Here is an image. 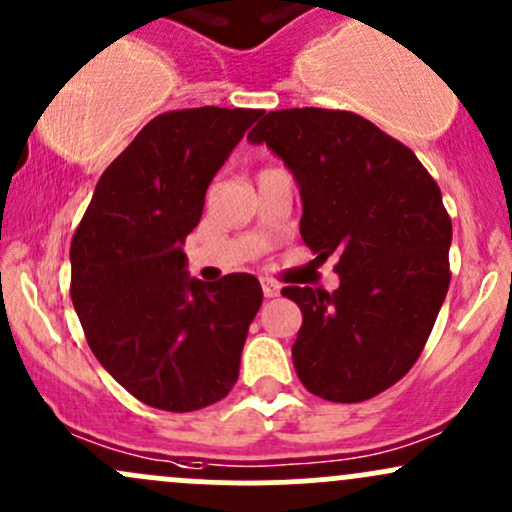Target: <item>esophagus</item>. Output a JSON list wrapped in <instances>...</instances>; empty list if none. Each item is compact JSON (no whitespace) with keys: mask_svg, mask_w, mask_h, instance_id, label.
<instances>
[{"mask_svg":"<svg viewBox=\"0 0 512 512\" xmlns=\"http://www.w3.org/2000/svg\"><path fill=\"white\" fill-rule=\"evenodd\" d=\"M261 288H263V295H266V298H276V295L280 293V285L273 283V280H268V278H261Z\"/></svg>","mask_w":512,"mask_h":512,"instance_id":"esophagus-1","label":"esophagus"}]
</instances>
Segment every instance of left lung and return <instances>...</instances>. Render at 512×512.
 Here are the masks:
<instances>
[{
  "label": "left lung",
  "instance_id": "left-lung-1",
  "mask_svg": "<svg viewBox=\"0 0 512 512\" xmlns=\"http://www.w3.org/2000/svg\"><path fill=\"white\" fill-rule=\"evenodd\" d=\"M293 173L300 234L337 258L334 293L288 285L302 327L293 364L310 393L361 403L398 383L425 349L449 290L452 219L415 153L334 109L268 112L249 134Z\"/></svg>",
  "mask_w": 512,
  "mask_h": 512
}]
</instances>
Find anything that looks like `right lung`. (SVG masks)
<instances>
[{
	"label": "right lung",
	"instance_id": "obj_1",
	"mask_svg": "<svg viewBox=\"0 0 512 512\" xmlns=\"http://www.w3.org/2000/svg\"><path fill=\"white\" fill-rule=\"evenodd\" d=\"M261 114L197 107L151 119L104 170L75 229L70 298L87 344L151 408H207L239 378L261 283L190 278L183 246L212 178Z\"/></svg>",
	"mask_w": 512,
	"mask_h": 512
}]
</instances>
